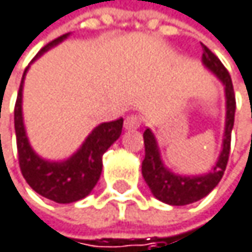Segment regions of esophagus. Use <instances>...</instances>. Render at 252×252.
Returning a JSON list of instances; mask_svg holds the SVG:
<instances>
[{
	"label": "esophagus",
	"instance_id": "34e87169",
	"mask_svg": "<svg viewBox=\"0 0 252 252\" xmlns=\"http://www.w3.org/2000/svg\"><path fill=\"white\" fill-rule=\"evenodd\" d=\"M141 126V119L136 114H130L125 119V129H138Z\"/></svg>",
	"mask_w": 252,
	"mask_h": 252
}]
</instances>
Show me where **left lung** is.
Returning <instances> with one entry per match:
<instances>
[{
    "instance_id": "8db88e82",
    "label": "left lung",
    "mask_w": 252,
    "mask_h": 252,
    "mask_svg": "<svg viewBox=\"0 0 252 252\" xmlns=\"http://www.w3.org/2000/svg\"><path fill=\"white\" fill-rule=\"evenodd\" d=\"M202 45V63L211 70L223 83L224 94H226V126H224V135H223V145L221 153L219 156L217 163L214 167L199 176H181L170 172L167 167H164L160 150L157 145V141L150 129H145L144 132V145H145V158L142 161V176L150 187L153 195L170 205H187L192 204L204 196H207L213 189L220 182L226 166L229 160L230 153V136L235 122V92L229 71L221 64V62L204 45Z\"/></svg>"
}]
</instances>
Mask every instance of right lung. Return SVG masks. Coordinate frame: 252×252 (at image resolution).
Instances as JSON below:
<instances>
[{"instance_id":"right-lung-1","label":"right lung","mask_w":252,"mask_h":252,"mask_svg":"<svg viewBox=\"0 0 252 252\" xmlns=\"http://www.w3.org/2000/svg\"><path fill=\"white\" fill-rule=\"evenodd\" d=\"M67 36L68 33L47 44L38 53L36 59L60 44ZM25 74L26 70L22 77L14 107V129L22 175L35 192L51 201L59 204L79 201L89 195V192L96 185L102 172V156L122 135L123 119L98 125L70 158L64 161L44 160L32 150L23 125L22 92Z\"/></svg>"}]
</instances>
